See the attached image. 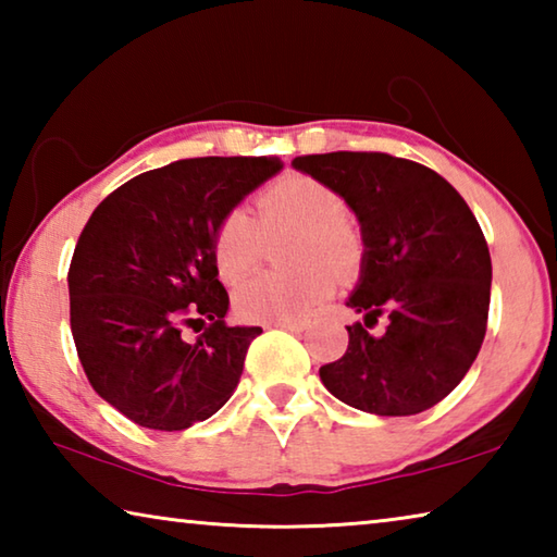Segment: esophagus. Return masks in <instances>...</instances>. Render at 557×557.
<instances>
[{
  "instance_id": "1",
  "label": "esophagus",
  "mask_w": 557,
  "mask_h": 557,
  "mask_svg": "<svg viewBox=\"0 0 557 557\" xmlns=\"http://www.w3.org/2000/svg\"><path fill=\"white\" fill-rule=\"evenodd\" d=\"M272 326L287 329V332H305V329H307L305 322H277V324H272Z\"/></svg>"
}]
</instances>
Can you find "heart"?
<instances>
[{
	"mask_svg": "<svg viewBox=\"0 0 557 557\" xmlns=\"http://www.w3.org/2000/svg\"><path fill=\"white\" fill-rule=\"evenodd\" d=\"M297 231L289 275H258L235 292V309L245 322H301L332 295L336 277H351L361 265V238L344 219V201L334 188L307 174H287L258 199V225L245 211H228L215 225L211 256L223 282H240L256 268L262 236Z\"/></svg>",
	"mask_w": 557,
	"mask_h": 557,
	"instance_id": "1",
	"label": "heart"
}]
</instances>
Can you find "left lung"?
I'll list each match as a JSON object with an SVG mask.
<instances>
[{"instance_id":"1","label":"left lung","mask_w":557,"mask_h":557,"mask_svg":"<svg viewBox=\"0 0 557 557\" xmlns=\"http://www.w3.org/2000/svg\"><path fill=\"white\" fill-rule=\"evenodd\" d=\"M292 166L342 196L361 225V275L346 307L348 348L319 369L326 391L356 410L418 414L457 388L482 348L492 256L474 213L447 178L383 152H329Z\"/></svg>"}]
</instances>
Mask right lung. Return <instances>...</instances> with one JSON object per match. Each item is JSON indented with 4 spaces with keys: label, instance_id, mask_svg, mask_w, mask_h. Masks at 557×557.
<instances>
[{
    "label": "right lung",
    "instance_id": "1",
    "mask_svg": "<svg viewBox=\"0 0 557 557\" xmlns=\"http://www.w3.org/2000/svg\"><path fill=\"white\" fill-rule=\"evenodd\" d=\"M282 169L277 157H199L115 188L83 228L69 270L71 332L102 400L149 430L209 420L238 388L260 326H228L215 225ZM210 322L194 345L181 324Z\"/></svg>",
    "mask_w": 557,
    "mask_h": 557
}]
</instances>
